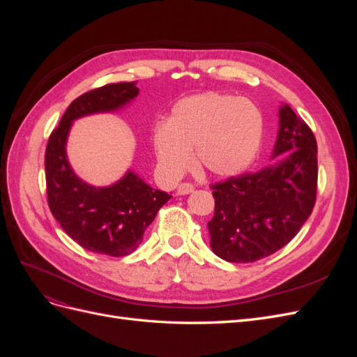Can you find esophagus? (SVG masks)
I'll use <instances>...</instances> for the list:
<instances>
[{"mask_svg":"<svg viewBox=\"0 0 357 357\" xmlns=\"http://www.w3.org/2000/svg\"><path fill=\"white\" fill-rule=\"evenodd\" d=\"M193 190H195V188L189 185V183H181L177 188V195H189Z\"/></svg>","mask_w":357,"mask_h":357,"instance_id":"esophagus-1","label":"esophagus"}]
</instances>
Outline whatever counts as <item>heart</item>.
Returning a JSON list of instances; mask_svg holds the SVG:
<instances>
[{
    "label": "heart",
    "mask_w": 357,
    "mask_h": 357,
    "mask_svg": "<svg viewBox=\"0 0 357 357\" xmlns=\"http://www.w3.org/2000/svg\"><path fill=\"white\" fill-rule=\"evenodd\" d=\"M264 114L236 95L204 92L186 96L172 107L168 123L153 131L159 168L171 178L197 165L215 178L238 176L250 167L264 139Z\"/></svg>",
    "instance_id": "obj_1"
}]
</instances>
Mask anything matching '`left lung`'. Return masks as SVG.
I'll return each instance as SVG.
<instances>
[{
	"mask_svg": "<svg viewBox=\"0 0 357 357\" xmlns=\"http://www.w3.org/2000/svg\"><path fill=\"white\" fill-rule=\"evenodd\" d=\"M210 247L228 262H255L284 247L307 222L317 192V143L282 102L271 164L213 186Z\"/></svg>",
	"mask_w": 357,
	"mask_h": 357,
	"instance_id": "1",
	"label": "left lung"
}]
</instances>
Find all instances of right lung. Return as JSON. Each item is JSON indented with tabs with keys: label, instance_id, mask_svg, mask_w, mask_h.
<instances>
[{
	"label": "right lung",
	"instance_id": "obj_1",
	"mask_svg": "<svg viewBox=\"0 0 357 357\" xmlns=\"http://www.w3.org/2000/svg\"><path fill=\"white\" fill-rule=\"evenodd\" d=\"M135 82L112 83L74 100L52 132L46 147L47 199L53 218L83 248L126 256L142 244L169 193L153 189L134 169L109 186H93L75 174L67 155L73 123L80 117L122 110L137 98Z\"/></svg>",
	"mask_w": 357,
	"mask_h": 357
}]
</instances>
